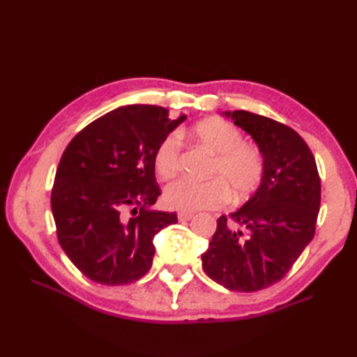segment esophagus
<instances>
[{"label": "esophagus", "instance_id": "34e87169", "mask_svg": "<svg viewBox=\"0 0 357 357\" xmlns=\"http://www.w3.org/2000/svg\"><path fill=\"white\" fill-rule=\"evenodd\" d=\"M192 218H193V213H185V211H179V213H178V221H179V222L190 221Z\"/></svg>", "mask_w": 357, "mask_h": 357}]
</instances>
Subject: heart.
I'll return each instance as SVG.
<instances>
[{"label": "heart", "mask_w": 357, "mask_h": 357, "mask_svg": "<svg viewBox=\"0 0 357 357\" xmlns=\"http://www.w3.org/2000/svg\"><path fill=\"white\" fill-rule=\"evenodd\" d=\"M195 139L216 155L211 164L208 181L179 178L164 190V204L172 210L192 213L196 210L218 208L230 199L252 195L264 176V156L261 150L244 144L236 127L222 119H206L192 130ZM181 141L176 133H169L159 142L153 164L159 176L169 179L179 170Z\"/></svg>", "instance_id": "heart-1"}]
</instances>
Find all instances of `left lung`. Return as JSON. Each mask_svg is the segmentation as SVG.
<instances>
[{
	"instance_id": "left-lung-1",
	"label": "left lung",
	"mask_w": 357,
	"mask_h": 357,
	"mask_svg": "<svg viewBox=\"0 0 357 357\" xmlns=\"http://www.w3.org/2000/svg\"><path fill=\"white\" fill-rule=\"evenodd\" d=\"M252 136L264 176L244 206L218 219L202 268L227 290L252 293L282 279L314 236L321 179L305 141L293 128L252 112H224Z\"/></svg>"
}]
</instances>
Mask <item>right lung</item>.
I'll return each instance as SVG.
<instances>
[{"mask_svg":"<svg viewBox=\"0 0 357 357\" xmlns=\"http://www.w3.org/2000/svg\"><path fill=\"white\" fill-rule=\"evenodd\" d=\"M158 105H124L95 119L64 150L52 188L59 245L82 275L102 285L141 279L155 256L153 238L178 222L153 208L161 188L155 151L185 121Z\"/></svg>","mask_w":357,"mask_h":357,"instance_id":"1","label":"right lung"}]
</instances>
